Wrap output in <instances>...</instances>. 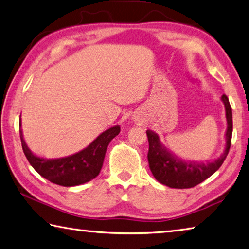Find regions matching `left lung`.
<instances>
[{
  "mask_svg": "<svg viewBox=\"0 0 249 249\" xmlns=\"http://www.w3.org/2000/svg\"><path fill=\"white\" fill-rule=\"evenodd\" d=\"M221 100L225 107L227 130H225V148L218 159L206 162L185 161L171 152L161 142L159 135L147 130L149 142L148 162L155 178L171 188H192L215 173L227 158L233 132L232 109L228 97L223 94Z\"/></svg>",
  "mask_w": 249,
  "mask_h": 249,
  "instance_id": "left-lung-1",
  "label": "left lung"
}]
</instances>
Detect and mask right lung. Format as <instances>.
Returning a JSON list of instances; mask_svg holds the SVG:
<instances>
[{
    "instance_id": "obj_1",
    "label": "right lung",
    "mask_w": 249,
    "mask_h": 249,
    "mask_svg": "<svg viewBox=\"0 0 249 249\" xmlns=\"http://www.w3.org/2000/svg\"><path fill=\"white\" fill-rule=\"evenodd\" d=\"M120 132L119 125L113 126L99 135L88 147L74 155L47 159L36 156L30 150L22 136L21 128L19 129L22 150L31 166L50 182L65 187L77 186L97 178L103 165L107 148Z\"/></svg>"
}]
</instances>
